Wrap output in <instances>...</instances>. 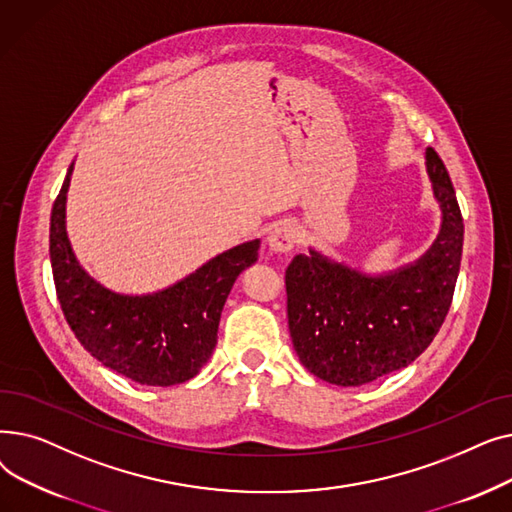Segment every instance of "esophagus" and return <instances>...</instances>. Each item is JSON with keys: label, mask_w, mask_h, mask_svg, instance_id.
Returning a JSON list of instances; mask_svg holds the SVG:
<instances>
[{"label": "esophagus", "mask_w": 512, "mask_h": 512, "mask_svg": "<svg viewBox=\"0 0 512 512\" xmlns=\"http://www.w3.org/2000/svg\"><path fill=\"white\" fill-rule=\"evenodd\" d=\"M297 238H299L297 226L292 222H282L270 232V236H267V247H270L272 253L286 255L294 249V245H297Z\"/></svg>", "instance_id": "obj_1"}]
</instances>
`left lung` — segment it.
<instances>
[{
  "label": "left lung",
  "mask_w": 512,
  "mask_h": 512,
  "mask_svg": "<svg viewBox=\"0 0 512 512\" xmlns=\"http://www.w3.org/2000/svg\"><path fill=\"white\" fill-rule=\"evenodd\" d=\"M425 168L442 209L434 245L415 263L369 276L309 249L286 270L288 328L301 363L319 380L361 386L413 363L442 328L463 253V215L440 155Z\"/></svg>",
  "instance_id": "1"
}]
</instances>
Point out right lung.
Here are the masks:
<instances>
[{
    "instance_id": "obj_1",
    "label": "right lung",
    "mask_w": 512,
    "mask_h": 512,
    "mask_svg": "<svg viewBox=\"0 0 512 512\" xmlns=\"http://www.w3.org/2000/svg\"><path fill=\"white\" fill-rule=\"evenodd\" d=\"M74 164L51 209L49 257L64 317L78 342L124 378L174 386L209 361L234 280L257 261L259 240L224 251L197 272L153 294H120L93 280L76 261L66 234V193Z\"/></svg>"
}]
</instances>
